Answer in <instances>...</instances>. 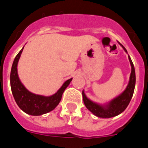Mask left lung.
<instances>
[{
    "label": "left lung",
    "instance_id": "8db88e82",
    "mask_svg": "<svg viewBox=\"0 0 148 148\" xmlns=\"http://www.w3.org/2000/svg\"><path fill=\"white\" fill-rule=\"evenodd\" d=\"M120 45L124 49V50L127 52V49H125V47H123L119 43ZM128 58L130 61V65H131V73H130V81L128 84L126 90L122 92L118 97L112 100L106 106L99 105L98 104L92 102V101L87 99L86 97L85 94L82 92V95H83V101L84 103L85 104L86 108L93 113L95 116L100 117V118H111L114 117L116 116H118L120 113H121L123 111L125 110L130 103L132 97H133L134 89H135V84H136V73H135V68L133 66V64L132 62V60L130 57L128 56Z\"/></svg>",
    "mask_w": 148,
    "mask_h": 148
}]
</instances>
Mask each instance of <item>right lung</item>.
Instances as JSON below:
<instances>
[{
  "instance_id": "right-lung-1",
  "label": "right lung",
  "mask_w": 148,
  "mask_h": 148,
  "mask_svg": "<svg viewBox=\"0 0 148 148\" xmlns=\"http://www.w3.org/2000/svg\"><path fill=\"white\" fill-rule=\"evenodd\" d=\"M18 53L13 61L10 73V85L12 92L18 107L26 113L32 116H40L49 113L56 108L61 101L62 94L65 89L70 84L72 78L66 81L58 92L51 96H43L32 93L25 88L19 80L17 71L18 60L21 57L22 51Z\"/></svg>"
}]
</instances>
